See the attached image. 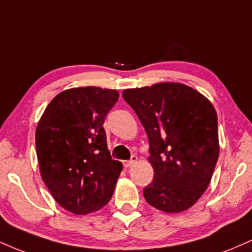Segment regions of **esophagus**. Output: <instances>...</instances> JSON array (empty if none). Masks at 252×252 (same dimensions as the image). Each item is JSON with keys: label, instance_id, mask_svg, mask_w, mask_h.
<instances>
[{"label": "esophagus", "instance_id": "1", "mask_svg": "<svg viewBox=\"0 0 252 252\" xmlns=\"http://www.w3.org/2000/svg\"><path fill=\"white\" fill-rule=\"evenodd\" d=\"M136 161H137V156H131V158L130 160H126L123 161V166L126 167V168H129V167H131L132 164H134Z\"/></svg>", "mask_w": 252, "mask_h": 252}]
</instances>
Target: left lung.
Listing matches in <instances>:
<instances>
[{
    "label": "left lung",
    "mask_w": 252,
    "mask_h": 252,
    "mask_svg": "<svg viewBox=\"0 0 252 252\" xmlns=\"http://www.w3.org/2000/svg\"><path fill=\"white\" fill-rule=\"evenodd\" d=\"M123 98L148 135L154 179L143 189L147 202L167 213L189 210L207 189L218 161L215 106L181 83L126 89Z\"/></svg>",
    "instance_id": "1"
}]
</instances>
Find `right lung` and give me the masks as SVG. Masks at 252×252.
I'll return each instance as SVG.
<instances>
[{
    "instance_id": "right-lung-1",
    "label": "right lung",
    "mask_w": 252,
    "mask_h": 252,
    "mask_svg": "<svg viewBox=\"0 0 252 252\" xmlns=\"http://www.w3.org/2000/svg\"><path fill=\"white\" fill-rule=\"evenodd\" d=\"M118 97L96 86L65 90L37 122L40 174L54 200L74 215L100 210L114 194L123 164L110 156L103 123Z\"/></svg>"
}]
</instances>
